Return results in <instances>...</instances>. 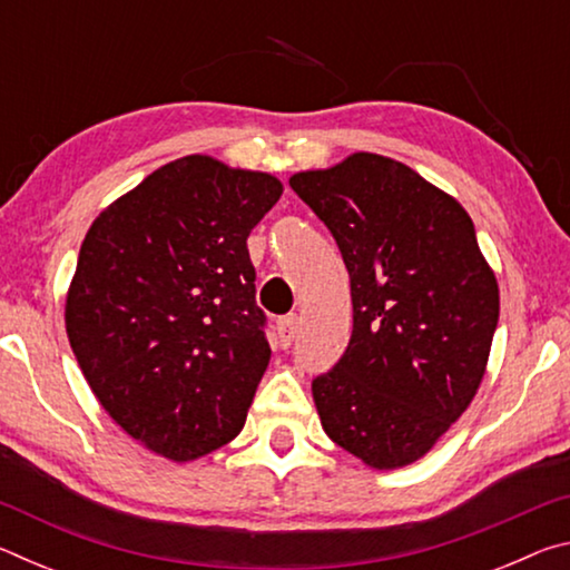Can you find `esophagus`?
Wrapping results in <instances>:
<instances>
[{
  "label": "esophagus",
  "mask_w": 570,
  "mask_h": 570,
  "mask_svg": "<svg viewBox=\"0 0 570 570\" xmlns=\"http://www.w3.org/2000/svg\"><path fill=\"white\" fill-rule=\"evenodd\" d=\"M296 326H298V316L296 314L284 316V320L276 322V340H278V346H282V350H286V346H292L294 336H296Z\"/></svg>",
  "instance_id": "34e87169"
}]
</instances>
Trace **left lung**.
I'll return each instance as SVG.
<instances>
[{
    "label": "left lung",
    "instance_id": "1",
    "mask_svg": "<svg viewBox=\"0 0 570 570\" xmlns=\"http://www.w3.org/2000/svg\"><path fill=\"white\" fill-rule=\"evenodd\" d=\"M350 272L354 326L312 382L322 428L374 470L417 462L485 377L500 292L468 210L420 173L352 153L288 178Z\"/></svg>",
    "mask_w": 570,
    "mask_h": 570
}]
</instances>
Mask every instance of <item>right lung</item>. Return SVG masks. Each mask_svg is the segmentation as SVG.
Instances as JSON below:
<instances>
[{
    "label": "right lung",
    "mask_w": 570,
    "mask_h": 570,
    "mask_svg": "<svg viewBox=\"0 0 570 570\" xmlns=\"http://www.w3.org/2000/svg\"><path fill=\"white\" fill-rule=\"evenodd\" d=\"M272 173L170 160L102 210L80 246L65 326L105 412L156 455L234 440L272 346L246 238L282 198Z\"/></svg>",
    "instance_id": "1"
}]
</instances>
